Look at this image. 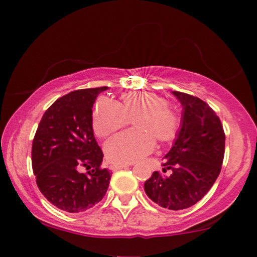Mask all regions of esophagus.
Masks as SVG:
<instances>
[{"instance_id":"1","label":"esophagus","mask_w":257,"mask_h":257,"mask_svg":"<svg viewBox=\"0 0 257 257\" xmlns=\"http://www.w3.org/2000/svg\"><path fill=\"white\" fill-rule=\"evenodd\" d=\"M129 166H132V164H112L111 169L114 172V170H119V169H123V168H128Z\"/></svg>"}]
</instances>
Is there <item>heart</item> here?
Here are the masks:
<instances>
[{"label": "heart", "instance_id": "b5f03b06", "mask_svg": "<svg viewBox=\"0 0 257 257\" xmlns=\"http://www.w3.org/2000/svg\"><path fill=\"white\" fill-rule=\"evenodd\" d=\"M134 119L137 129L122 133L105 144V155L117 164L134 163L153 151L156 141L170 143L178 137L181 118L163 96L149 91H128L120 101L100 96L91 112V126L99 138H107Z\"/></svg>", "mask_w": 257, "mask_h": 257}]
</instances>
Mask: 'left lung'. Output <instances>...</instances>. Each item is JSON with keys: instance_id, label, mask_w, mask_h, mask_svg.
I'll list each match as a JSON object with an SVG mask.
<instances>
[{"instance_id": "left-lung-1", "label": "left lung", "mask_w": 257, "mask_h": 257, "mask_svg": "<svg viewBox=\"0 0 257 257\" xmlns=\"http://www.w3.org/2000/svg\"><path fill=\"white\" fill-rule=\"evenodd\" d=\"M182 106L181 126L164 156L163 173L153 172L144 185L149 198L159 206L181 210L199 202L221 172L225 133L213 108L197 96L172 91Z\"/></svg>"}]
</instances>
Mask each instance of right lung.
I'll return each mask as SVG.
<instances>
[{
  "mask_svg": "<svg viewBox=\"0 0 257 257\" xmlns=\"http://www.w3.org/2000/svg\"><path fill=\"white\" fill-rule=\"evenodd\" d=\"M107 87L71 91L44 112L32 143V169L40 191L67 213H83L104 198L111 172L101 169L91 108ZM85 167L87 173H82Z\"/></svg>",
  "mask_w": 257,
  "mask_h": 257,
  "instance_id": "obj_1",
  "label": "right lung"
}]
</instances>
